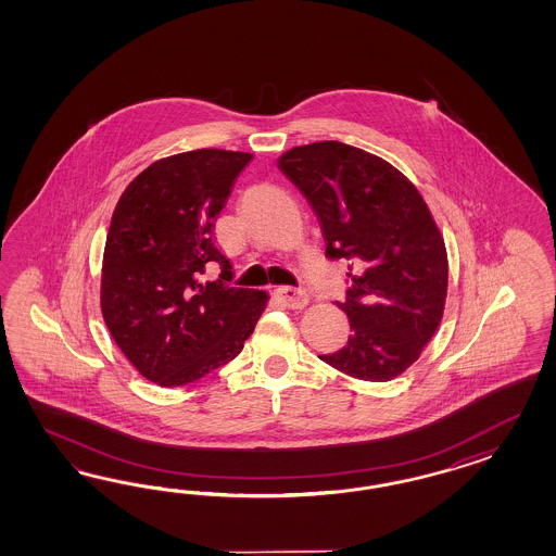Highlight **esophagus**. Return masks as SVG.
<instances>
[{
    "label": "esophagus",
    "mask_w": 556,
    "mask_h": 556,
    "mask_svg": "<svg viewBox=\"0 0 556 556\" xmlns=\"http://www.w3.org/2000/svg\"><path fill=\"white\" fill-rule=\"evenodd\" d=\"M277 298L291 309H302L307 305V293L298 287H279Z\"/></svg>",
    "instance_id": "1"
}]
</instances>
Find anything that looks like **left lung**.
I'll return each mask as SVG.
<instances>
[{
    "mask_svg": "<svg viewBox=\"0 0 556 556\" xmlns=\"http://www.w3.org/2000/svg\"><path fill=\"white\" fill-rule=\"evenodd\" d=\"M277 167L320 222L330 258L349 263V342L320 354L363 381H391L409 369L444 314L448 256L420 191L381 156L324 140L295 147Z\"/></svg>",
    "mask_w": 556,
    "mask_h": 556,
    "instance_id": "1",
    "label": "left lung"
}]
</instances>
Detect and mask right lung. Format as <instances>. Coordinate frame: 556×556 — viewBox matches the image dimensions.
<instances>
[{
  "label": "right lung",
  "mask_w": 556,
  "mask_h": 556,
  "mask_svg": "<svg viewBox=\"0 0 556 556\" xmlns=\"http://www.w3.org/2000/svg\"><path fill=\"white\" fill-rule=\"evenodd\" d=\"M251 152H179L136 175L112 214L101 265V314L119 351L161 388H181L232 361L269 295L200 283L210 263L230 279L214 219Z\"/></svg>",
  "instance_id": "add662e5"
}]
</instances>
